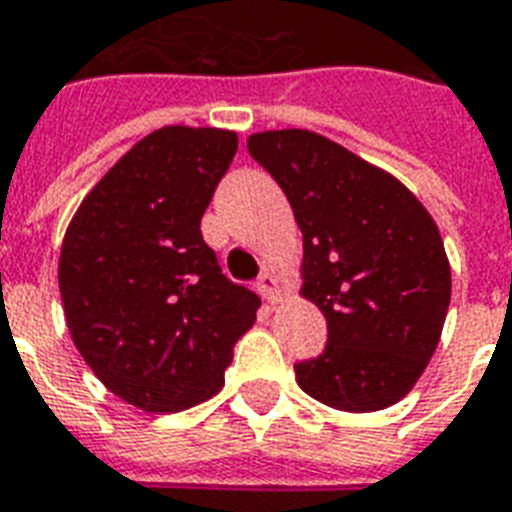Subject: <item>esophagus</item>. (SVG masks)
I'll use <instances>...</instances> for the list:
<instances>
[{"label":"esophagus","mask_w":512,"mask_h":512,"mask_svg":"<svg viewBox=\"0 0 512 512\" xmlns=\"http://www.w3.org/2000/svg\"><path fill=\"white\" fill-rule=\"evenodd\" d=\"M256 285H259V293L269 301V304H277V301H280V280H277V275L272 269H264Z\"/></svg>","instance_id":"esophagus-1"}]
</instances>
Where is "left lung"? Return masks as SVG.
<instances>
[{"label":"left lung","mask_w":512,"mask_h":512,"mask_svg":"<svg viewBox=\"0 0 512 512\" xmlns=\"http://www.w3.org/2000/svg\"><path fill=\"white\" fill-rule=\"evenodd\" d=\"M248 152L291 202L304 237L301 293L328 326L296 363L307 395L366 414L398 403L433 358L451 301L441 232L425 205L358 154L310 130H267Z\"/></svg>","instance_id":"8db88e82"}]
</instances>
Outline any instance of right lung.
Returning <instances> with one entry per match:
<instances>
[{"label": "right lung", "mask_w": 512, "mask_h": 512, "mask_svg": "<svg viewBox=\"0 0 512 512\" xmlns=\"http://www.w3.org/2000/svg\"><path fill=\"white\" fill-rule=\"evenodd\" d=\"M237 152L219 128L141 138L74 213L58 261L71 339L130 406L170 414L221 390L261 299L232 283L200 219Z\"/></svg>", "instance_id": "obj_1"}]
</instances>
